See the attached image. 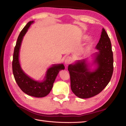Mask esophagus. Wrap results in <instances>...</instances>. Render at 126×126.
Returning a JSON list of instances; mask_svg holds the SVG:
<instances>
[{
	"instance_id": "esophagus-1",
	"label": "esophagus",
	"mask_w": 126,
	"mask_h": 126,
	"mask_svg": "<svg viewBox=\"0 0 126 126\" xmlns=\"http://www.w3.org/2000/svg\"><path fill=\"white\" fill-rule=\"evenodd\" d=\"M72 62V58L70 57H67L64 61V63L66 66H68L69 64H70Z\"/></svg>"
}]
</instances>
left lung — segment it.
Returning <instances> with one entry per match:
<instances>
[{
  "instance_id": "8db88e82",
  "label": "left lung",
  "mask_w": 126,
  "mask_h": 126,
  "mask_svg": "<svg viewBox=\"0 0 126 126\" xmlns=\"http://www.w3.org/2000/svg\"><path fill=\"white\" fill-rule=\"evenodd\" d=\"M96 48L99 50L94 54V63L97 66L96 69L91 70L86 59L69 64L68 68L71 90L80 98H89L99 94L112 77L113 58L111 44L104 28Z\"/></svg>"
}]
</instances>
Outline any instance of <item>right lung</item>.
<instances>
[{
  "label": "right lung",
  "instance_id": "right-lung-1",
  "mask_svg": "<svg viewBox=\"0 0 126 126\" xmlns=\"http://www.w3.org/2000/svg\"><path fill=\"white\" fill-rule=\"evenodd\" d=\"M33 22V21L28 22L18 37L13 55V72L17 85L24 93L29 96L41 98L46 96L50 92L57 75L59 71L64 69V66L63 64H54L47 70L45 78L41 82L36 81L30 78L21 69L19 61V53L21 44L23 37Z\"/></svg>",
  "mask_w": 126,
  "mask_h": 126
}]
</instances>
